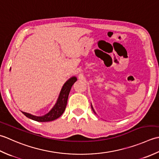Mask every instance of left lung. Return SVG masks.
<instances>
[{
	"label": "left lung",
	"instance_id": "8db88e82",
	"mask_svg": "<svg viewBox=\"0 0 159 159\" xmlns=\"http://www.w3.org/2000/svg\"><path fill=\"white\" fill-rule=\"evenodd\" d=\"M91 108H92V110H93V111L94 112H95V114H96V112H95V110H94V108H93V106L91 105Z\"/></svg>",
	"mask_w": 159,
	"mask_h": 159
}]
</instances>
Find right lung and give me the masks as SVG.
Returning <instances> with one entry per match:
<instances>
[{
  "instance_id": "1",
  "label": "right lung",
  "mask_w": 159,
  "mask_h": 159,
  "mask_svg": "<svg viewBox=\"0 0 159 159\" xmlns=\"http://www.w3.org/2000/svg\"><path fill=\"white\" fill-rule=\"evenodd\" d=\"M77 80V79L75 76H73L64 83L62 88H61L60 90L56 103H55V105L51 108V111L47 113L46 115L43 116H35L30 114V113L25 112L22 111V112L27 117L39 122H48L56 120L57 118H59L63 114L64 111H65L68 98H69L71 87L73 85V84L76 82Z\"/></svg>"
}]
</instances>
